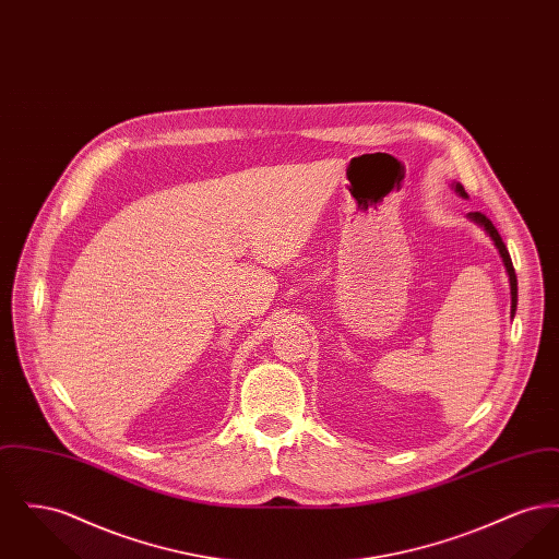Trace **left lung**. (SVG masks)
<instances>
[{"label":"left lung","mask_w":559,"mask_h":559,"mask_svg":"<svg viewBox=\"0 0 559 559\" xmlns=\"http://www.w3.org/2000/svg\"><path fill=\"white\" fill-rule=\"evenodd\" d=\"M456 192H459L461 197H467V192L463 190L461 185H456ZM469 217H472L474 222H478L479 226H484V230L490 235V239L495 240V245H497V249H499V253H501V258H503V264H506L507 274H509V285H511V317H513V314H515V306H518V276H515V270H513V264H511V258H509L506 242L501 239L499 230L495 228V224H492L484 213L472 212L469 213Z\"/></svg>","instance_id":"1"}]
</instances>
